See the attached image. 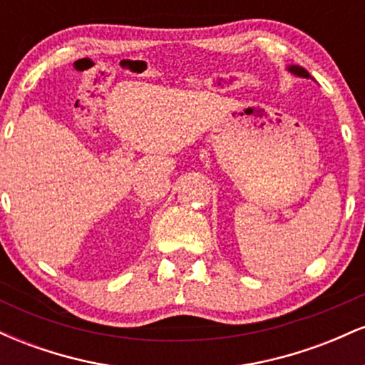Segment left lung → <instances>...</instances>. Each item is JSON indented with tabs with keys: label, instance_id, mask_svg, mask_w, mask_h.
Returning a JSON list of instances; mask_svg holds the SVG:
<instances>
[{
	"label": "left lung",
	"instance_id": "8db88e82",
	"mask_svg": "<svg viewBox=\"0 0 365 365\" xmlns=\"http://www.w3.org/2000/svg\"><path fill=\"white\" fill-rule=\"evenodd\" d=\"M287 68H288V72H292L293 75H297V77L311 78V73H309L305 68H302V66H299V65H290V66H287Z\"/></svg>",
	"mask_w": 365,
	"mask_h": 365
}]
</instances>
